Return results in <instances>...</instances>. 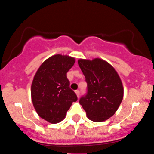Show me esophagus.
Here are the masks:
<instances>
[{"label": "esophagus", "mask_w": 154, "mask_h": 154, "mask_svg": "<svg viewBox=\"0 0 154 154\" xmlns=\"http://www.w3.org/2000/svg\"><path fill=\"white\" fill-rule=\"evenodd\" d=\"M75 93L76 94H77V97H79V91H75Z\"/></svg>", "instance_id": "esophagus-1"}]
</instances>
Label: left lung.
Masks as SVG:
<instances>
[{
	"mask_svg": "<svg viewBox=\"0 0 154 154\" xmlns=\"http://www.w3.org/2000/svg\"><path fill=\"white\" fill-rule=\"evenodd\" d=\"M79 66L87 82V93L79 99L88 119L103 122L117 111L123 99L124 89L114 68L104 60L79 59Z\"/></svg>",
	"mask_w": 154,
	"mask_h": 154,
	"instance_id": "left-lung-1",
	"label": "left lung"
}]
</instances>
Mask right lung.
Wrapping results in <instances>:
<instances>
[{"label": "right lung", "mask_w": 154, "mask_h": 154, "mask_svg": "<svg viewBox=\"0 0 154 154\" xmlns=\"http://www.w3.org/2000/svg\"><path fill=\"white\" fill-rule=\"evenodd\" d=\"M75 62L70 56L54 55L42 63L33 79V106L38 115L50 123H58L64 119L72 102L77 100L66 77Z\"/></svg>", "instance_id": "right-lung-1"}]
</instances>
